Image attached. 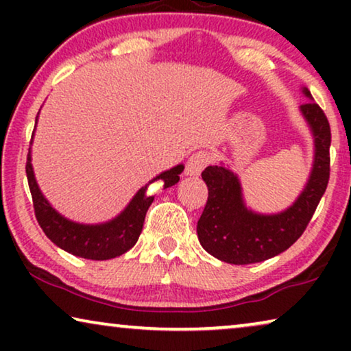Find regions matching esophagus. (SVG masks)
Segmentation results:
<instances>
[{"label":"esophagus","mask_w":351,"mask_h":351,"mask_svg":"<svg viewBox=\"0 0 351 351\" xmlns=\"http://www.w3.org/2000/svg\"><path fill=\"white\" fill-rule=\"evenodd\" d=\"M209 162H210V155L208 152H204V150L195 152L193 155L189 158V161H186L185 174L186 176H199L201 171H203L204 167L209 165Z\"/></svg>","instance_id":"1"}]
</instances>
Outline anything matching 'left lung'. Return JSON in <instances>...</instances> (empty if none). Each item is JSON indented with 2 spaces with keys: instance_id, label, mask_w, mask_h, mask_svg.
<instances>
[{
  "instance_id": "obj_1",
  "label": "left lung",
  "mask_w": 351,
  "mask_h": 351,
  "mask_svg": "<svg viewBox=\"0 0 351 351\" xmlns=\"http://www.w3.org/2000/svg\"><path fill=\"white\" fill-rule=\"evenodd\" d=\"M302 93L313 100L306 88ZM300 113L313 134L315 160L305 189L282 213L257 214L247 209L238 176L223 165L201 172L208 185V203L196 232L210 256L233 265L257 263L285 252L305 232L329 182L330 128L318 104L300 105Z\"/></svg>"
}]
</instances>
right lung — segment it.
<instances>
[{
  "label": "right lung",
  "instance_id": "obj_1",
  "mask_svg": "<svg viewBox=\"0 0 351 351\" xmlns=\"http://www.w3.org/2000/svg\"><path fill=\"white\" fill-rule=\"evenodd\" d=\"M25 171L36 220L46 237L60 249L76 257L89 258V261H108L128 252L141 237L145 214L155 199V196L147 193L148 185L153 182H160L162 189L176 185L180 180L179 174L184 171V165L161 172L134 195L131 203L121 214L108 222L97 225L71 222L52 208L36 184L30 150H28Z\"/></svg>",
  "mask_w": 351,
  "mask_h": 351
}]
</instances>
